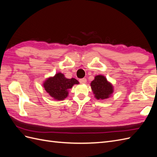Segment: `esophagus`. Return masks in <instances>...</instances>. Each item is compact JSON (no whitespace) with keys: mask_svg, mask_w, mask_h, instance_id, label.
<instances>
[{"mask_svg":"<svg viewBox=\"0 0 157 157\" xmlns=\"http://www.w3.org/2000/svg\"><path fill=\"white\" fill-rule=\"evenodd\" d=\"M79 82L80 84H85V83L86 82V78H83L79 79Z\"/></svg>","mask_w":157,"mask_h":157,"instance_id":"obj_1","label":"esophagus"}]
</instances>
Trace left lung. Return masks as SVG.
Instances as JSON below:
<instances>
[{"label": "left lung", "instance_id": "left-lung-1", "mask_svg": "<svg viewBox=\"0 0 157 157\" xmlns=\"http://www.w3.org/2000/svg\"><path fill=\"white\" fill-rule=\"evenodd\" d=\"M91 88L95 97L98 99H105L111 96L113 92V87L102 75H98L91 82Z\"/></svg>", "mask_w": 157, "mask_h": 157}]
</instances>
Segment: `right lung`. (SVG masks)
<instances>
[{
    "label": "right lung",
    "instance_id": "obj_1",
    "mask_svg": "<svg viewBox=\"0 0 157 157\" xmlns=\"http://www.w3.org/2000/svg\"><path fill=\"white\" fill-rule=\"evenodd\" d=\"M75 78H67L64 75L58 73L54 77L47 79L44 83V87L47 93L56 100H63L68 96V90L74 84H78Z\"/></svg>",
    "mask_w": 157,
    "mask_h": 157
}]
</instances>
